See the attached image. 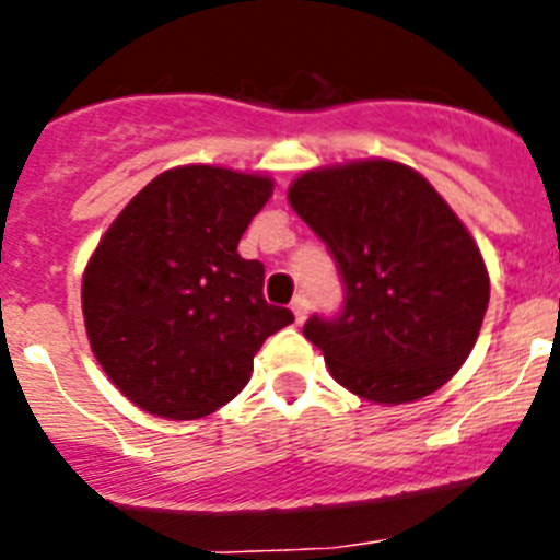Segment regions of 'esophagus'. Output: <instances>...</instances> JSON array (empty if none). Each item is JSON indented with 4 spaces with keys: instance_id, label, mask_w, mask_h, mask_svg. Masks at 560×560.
<instances>
[{
    "instance_id": "esophagus-1",
    "label": "esophagus",
    "mask_w": 560,
    "mask_h": 560,
    "mask_svg": "<svg viewBox=\"0 0 560 560\" xmlns=\"http://www.w3.org/2000/svg\"><path fill=\"white\" fill-rule=\"evenodd\" d=\"M291 314H294L296 325H303L308 319V296L296 294L294 303H291Z\"/></svg>"
}]
</instances>
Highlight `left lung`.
<instances>
[{
	"label": "left lung",
	"instance_id": "8db88e82",
	"mask_svg": "<svg viewBox=\"0 0 560 560\" xmlns=\"http://www.w3.org/2000/svg\"><path fill=\"white\" fill-rule=\"evenodd\" d=\"M289 205L328 244L345 277L336 319L303 334L341 387L373 404H412L465 364L491 280L457 212L418 171L353 160L300 173Z\"/></svg>",
	"mask_w": 560,
	"mask_h": 560
}]
</instances>
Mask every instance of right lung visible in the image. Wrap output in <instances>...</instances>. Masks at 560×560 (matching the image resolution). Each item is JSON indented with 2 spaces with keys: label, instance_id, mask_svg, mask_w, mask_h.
<instances>
[{
  "label": "right lung",
  "instance_id": "right-lung-1",
  "mask_svg": "<svg viewBox=\"0 0 560 560\" xmlns=\"http://www.w3.org/2000/svg\"><path fill=\"white\" fill-rule=\"evenodd\" d=\"M271 190L264 173L171 167L101 237L83 269V325L133 407L167 420L215 412L246 387L260 345L294 323L264 300V264L237 255Z\"/></svg>",
  "mask_w": 560,
  "mask_h": 560
}]
</instances>
